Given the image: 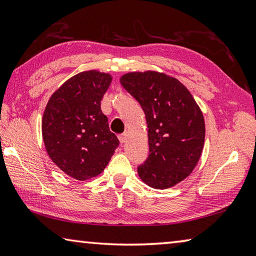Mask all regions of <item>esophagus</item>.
I'll use <instances>...</instances> for the list:
<instances>
[{"mask_svg":"<svg viewBox=\"0 0 256 256\" xmlns=\"http://www.w3.org/2000/svg\"><path fill=\"white\" fill-rule=\"evenodd\" d=\"M118 138H120V144H125V142H126V138H128V134L126 133H123V134H120V136H118Z\"/></svg>","mask_w":256,"mask_h":256,"instance_id":"obj_1","label":"esophagus"}]
</instances>
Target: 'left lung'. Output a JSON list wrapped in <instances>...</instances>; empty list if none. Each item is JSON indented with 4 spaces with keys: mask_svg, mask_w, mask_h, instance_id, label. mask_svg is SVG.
Wrapping results in <instances>:
<instances>
[{
    "mask_svg": "<svg viewBox=\"0 0 256 256\" xmlns=\"http://www.w3.org/2000/svg\"><path fill=\"white\" fill-rule=\"evenodd\" d=\"M120 81L141 105L148 125L149 157L138 167V176L158 190L178 184L196 168L204 146L200 107L182 82L164 73L130 72Z\"/></svg>",
    "mask_w": 256,
    "mask_h": 256,
    "instance_id": "obj_1",
    "label": "left lung"
}]
</instances>
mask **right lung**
Instances as JSON below:
<instances>
[{"mask_svg": "<svg viewBox=\"0 0 256 256\" xmlns=\"http://www.w3.org/2000/svg\"><path fill=\"white\" fill-rule=\"evenodd\" d=\"M110 82V73H78L52 94L46 105L42 120L46 151L52 162L74 180L98 176L120 144L100 110Z\"/></svg>", "mask_w": 256, "mask_h": 256, "instance_id": "1", "label": "right lung"}]
</instances>
